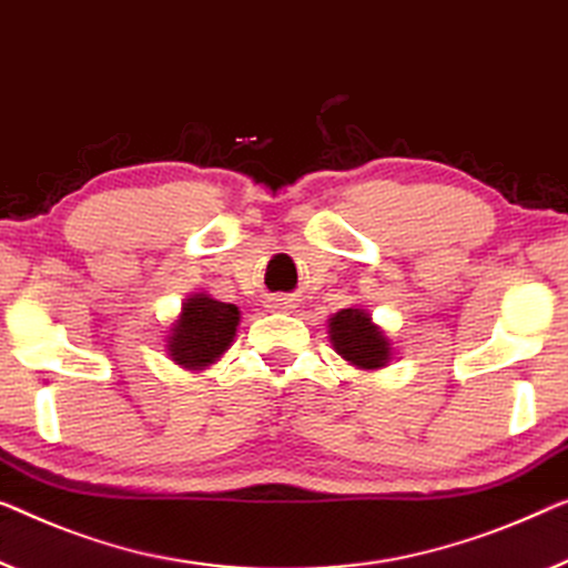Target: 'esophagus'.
<instances>
[{"instance_id": "obj_1", "label": "esophagus", "mask_w": 568, "mask_h": 568, "mask_svg": "<svg viewBox=\"0 0 568 568\" xmlns=\"http://www.w3.org/2000/svg\"><path fill=\"white\" fill-rule=\"evenodd\" d=\"M267 308H273V311H291L293 308V298H287V295H273V298L267 301Z\"/></svg>"}]
</instances>
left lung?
<instances>
[{
  "label": "left lung",
  "mask_w": 568,
  "mask_h": 568,
  "mask_svg": "<svg viewBox=\"0 0 568 568\" xmlns=\"http://www.w3.org/2000/svg\"><path fill=\"white\" fill-rule=\"evenodd\" d=\"M328 338L338 357L357 369H383L390 362V338L372 324L365 308H342L328 318Z\"/></svg>",
  "instance_id": "left-lung-1"
}]
</instances>
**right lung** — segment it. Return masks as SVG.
<instances>
[{"label": "right lung", "mask_w": 568, "mask_h": 568, "mask_svg": "<svg viewBox=\"0 0 568 568\" xmlns=\"http://www.w3.org/2000/svg\"><path fill=\"white\" fill-rule=\"evenodd\" d=\"M240 318L242 313L234 303L193 293L168 334V357L183 369H206L232 346Z\"/></svg>", "instance_id": "1"}]
</instances>
